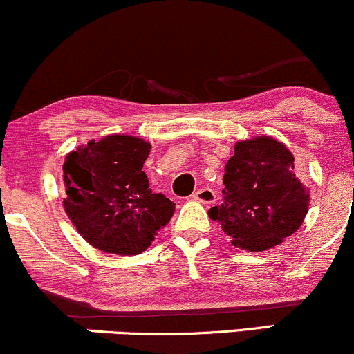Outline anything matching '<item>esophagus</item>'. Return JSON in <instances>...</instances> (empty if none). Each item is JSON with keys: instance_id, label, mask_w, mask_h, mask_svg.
I'll list each match as a JSON object with an SVG mask.
<instances>
[{"instance_id": "1", "label": "esophagus", "mask_w": 354, "mask_h": 354, "mask_svg": "<svg viewBox=\"0 0 354 354\" xmlns=\"http://www.w3.org/2000/svg\"><path fill=\"white\" fill-rule=\"evenodd\" d=\"M192 196L195 198V200L201 201V203H205V205L213 203V201H215V198H216L215 192H213L212 188H200V189H196V192L193 193Z\"/></svg>"}]
</instances>
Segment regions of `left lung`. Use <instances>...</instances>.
Segmentation results:
<instances>
[{
	"label": "left lung",
	"instance_id": "8db88e82",
	"mask_svg": "<svg viewBox=\"0 0 354 354\" xmlns=\"http://www.w3.org/2000/svg\"><path fill=\"white\" fill-rule=\"evenodd\" d=\"M221 205L208 212L234 245L262 252L279 245L302 225L309 193L294 174V156L275 139L260 138L235 145L225 166Z\"/></svg>",
	"mask_w": 354,
	"mask_h": 354
}]
</instances>
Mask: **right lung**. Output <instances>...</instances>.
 Returning <instances> with one entry per match:
<instances>
[{"label":"right lung","instance_id":"add662e5","mask_svg":"<svg viewBox=\"0 0 354 354\" xmlns=\"http://www.w3.org/2000/svg\"><path fill=\"white\" fill-rule=\"evenodd\" d=\"M151 145L133 136H106L67 156L64 207L77 232L107 254L138 255L168 223L174 203L153 193L142 165Z\"/></svg>","mask_w":354,"mask_h":354}]
</instances>
